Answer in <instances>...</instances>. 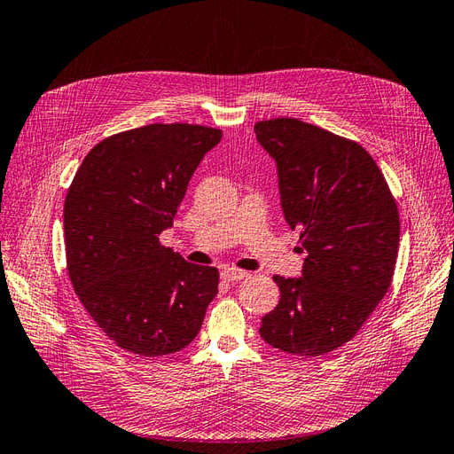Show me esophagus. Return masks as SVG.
<instances>
[{
  "instance_id": "34e87169",
  "label": "esophagus",
  "mask_w": 454,
  "mask_h": 454,
  "mask_svg": "<svg viewBox=\"0 0 454 454\" xmlns=\"http://www.w3.org/2000/svg\"><path fill=\"white\" fill-rule=\"evenodd\" d=\"M220 277H223V280H226V282H236V280L247 278L249 272L234 269V267H226V269H223V272H220Z\"/></svg>"
}]
</instances>
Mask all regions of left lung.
Masks as SVG:
<instances>
[{"label": "left lung", "mask_w": 454, "mask_h": 454, "mask_svg": "<svg viewBox=\"0 0 454 454\" xmlns=\"http://www.w3.org/2000/svg\"><path fill=\"white\" fill-rule=\"evenodd\" d=\"M277 162L284 218L308 253L300 278L275 277L280 301L261 319L272 348L315 357L352 340L391 286L396 201L362 145L296 118L255 123Z\"/></svg>", "instance_id": "8db88e82"}]
</instances>
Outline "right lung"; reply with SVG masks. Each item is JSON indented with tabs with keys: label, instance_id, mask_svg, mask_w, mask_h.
<instances>
[{
	"label": "right lung",
	"instance_id": "obj_1",
	"mask_svg": "<svg viewBox=\"0 0 454 454\" xmlns=\"http://www.w3.org/2000/svg\"><path fill=\"white\" fill-rule=\"evenodd\" d=\"M223 131L151 123L94 145L63 207L67 272L84 309L120 348L179 352L201 329L218 270L192 265L158 236Z\"/></svg>",
	"mask_w": 454,
	"mask_h": 454
}]
</instances>
